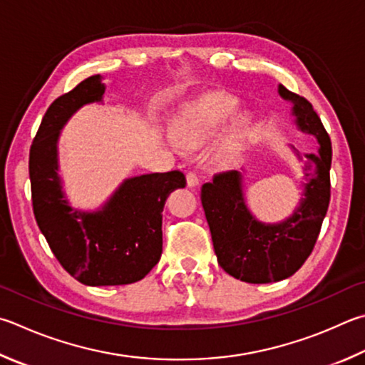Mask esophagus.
Instances as JSON below:
<instances>
[{"instance_id": "34e87169", "label": "esophagus", "mask_w": 365, "mask_h": 365, "mask_svg": "<svg viewBox=\"0 0 365 365\" xmlns=\"http://www.w3.org/2000/svg\"><path fill=\"white\" fill-rule=\"evenodd\" d=\"M187 185L190 188L200 187V178H197L195 172H188V174H187Z\"/></svg>"}]
</instances>
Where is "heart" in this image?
<instances>
[{"instance_id": "b5f03b06", "label": "heart", "mask_w": 365, "mask_h": 365, "mask_svg": "<svg viewBox=\"0 0 365 365\" xmlns=\"http://www.w3.org/2000/svg\"><path fill=\"white\" fill-rule=\"evenodd\" d=\"M240 107L233 96L214 92L196 98L182 110L172 128L170 145L185 151H200L214 140L218 130ZM254 128V118L247 111L236 113L225 125L212 147V161L218 168L228 169L240 161Z\"/></svg>"}]
</instances>
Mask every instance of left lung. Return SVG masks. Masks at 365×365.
I'll return each instance as SVG.
<instances>
[{"label": "left lung", "mask_w": 365, "mask_h": 365, "mask_svg": "<svg viewBox=\"0 0 365 365\" xmlns=\"http://www.w3.org/2000/svg\"><path fill=\"white\" fill-rule=\"evenodd\" d=\"M277 94L290 103L295 128L317 140V153L302 156L292 148L298 161L307 158V183L302 185L292 214L276 223L258 220L246 202V169L215 175L201 190L218 264L236 279L250 284L277 282L300 269L314 247L330 201L332 145L327 132L307 98L282 84L277 86Z\"/></svg>", "instance_id": "1"}]
</instances>
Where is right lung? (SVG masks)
Instances as JSON below:
<instances>
[{
  "label": "right lung",
  "mask_w": 365,
  "mask_h": 365,
  "mask_svg": "<svg viewBox=\"0 0 365 365\" xmlns=\"http://www.w3.org/2000/svg\"><path fill=\"white\" fill-rule=\"evenodd\" d=\"M94 75L46 111L30 150L33 212L57 260L84 286H121L143 279L163 252V209L185 188L178 170L128 177L97 209L75 207L63 188L58 140L71 116L103 103L107 86Z\"/></svg>",
  "instance_id": "add662e5"
}]
</instances>
